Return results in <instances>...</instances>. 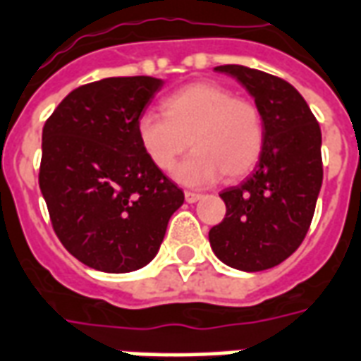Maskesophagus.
<instances>
[{"label": "esophagus", "instance_id": "esophagus-1", "mask_svg": "<svg viewBox=\"0 0 361 361\" xmlns=\"http://www.w3.org/2000/svg\"><path fill=\"white\" fill-rule=\"evenodd\" d=\"M185 200H187V202H189V204H192V202H197V200H200V195H199V192L187 191L185 192Z\"/></svg>", "mask_w": 361, "mask_h": 361}]
</instances>
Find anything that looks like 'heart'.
Here are the masks:
<instances>
[{"mask_svg":"<svg viewBox=\"0 0 361 361\" xmlns=\"http://www.w3.org/2000/svg\"><path fill=\"white\" fill-rule=\"evenodd\" d=\"M164 117L144 114L136 123L140 147L151 164L170 172L187 145L192 153L176 178L185 185H210L224 174L238 180L259 162L265 125L259 107L214 81L191 82L161 102Z\"/></svg>","mask_w":361,"mask_h":361,"instance_id":"b5f03b06","label":"heart"}]
</instances>
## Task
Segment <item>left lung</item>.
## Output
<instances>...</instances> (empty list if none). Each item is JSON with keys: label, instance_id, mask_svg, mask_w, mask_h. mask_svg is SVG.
Returning a JSON list of instances; mask_svg holds the SVG:
<instances>
[{"label": "left lung", "instance_id": "obj_1", "mask_svg": "<svg viewBox=\"0 0 361 361\" xmlns=\"http://www.w3.org/2000/svg\"><path fill=\"white\" fill-rule=\"evenodd\" d=\"M254 96L265 145L254 174L221 191L224 221L208 233L214 254L238 271L257 272L288 259L310 227L322 187V132L290 82L246 66H217Z\"/></svg>", "mask_w": 361, "mask_h": 361}]
</instances>
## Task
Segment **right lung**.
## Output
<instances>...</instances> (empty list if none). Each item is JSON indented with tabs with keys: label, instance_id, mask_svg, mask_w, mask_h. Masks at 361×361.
Here are the masks:
<instances>
[{
	"label": "right lung",
	"instance_id": "right-lung-1",
	"mask_svg": "<svg viewBox=\"0 0 361 361\" xmlns=\"http://www.w3.org/2000/svg\"><path fill=\"white\" fill-rule=\"evenodd\" d=\"M162 79L107 77L71 90L43 126L39 189L75 259L132 272L159 252L183 191L140 147L136 123Z\"/></svg>",
	"mask_w": 361,
	"mask_h": 361
}]
</instances>
